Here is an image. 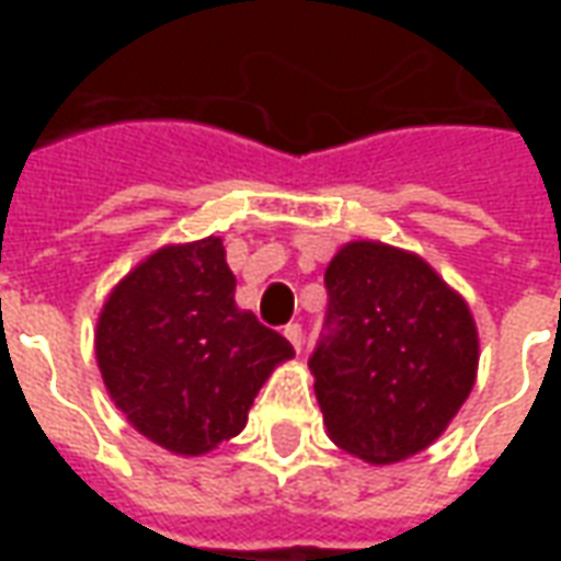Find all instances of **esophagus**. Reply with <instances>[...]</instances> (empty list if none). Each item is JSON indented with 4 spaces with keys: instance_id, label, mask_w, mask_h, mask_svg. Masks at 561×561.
<instances>
[{
    "instance_id": "esophagus-1",
    "label": "esophagus",
    "mask_w": 561,
    "mask_h": 561,
    "mask_svg": "<svg viewBox=\"0 0 561 561\" xmlns=\"http://www.w3.org/2000/svg\"><path fill=\"white\" fill-rule=\"evenodd\" d=\"M285 336H288V342L294 345V352H304V328L297 324V321H291V324H285Z\"/></svg>"
}]
</instances>
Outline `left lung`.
<instances>
[{
    "label": "left lung",
    "mask_w": 561,
    "mask_h": 561,
    "mask_svg": "<svg viewBox=\"0 0 561 561\" xmlns=\"http://www.w3.org/2000/svg\"><path fill=\"white\" fill-rule=\"evenodd\" d=\"M324 288L309 369L330 438L376 466L412 457L442 435L474 385L469 306L421 257L366 240L340 249Z\"/></svg>",
    "instance_id": "1"
}]
</instances>
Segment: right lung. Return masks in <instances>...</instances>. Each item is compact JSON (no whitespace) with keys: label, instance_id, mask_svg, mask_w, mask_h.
<instances>
[{"label":"right lung","instance_id":"obj_1","mask_svg":"<svg viewBox=\"0 0 561 561\" xmlns=\"http://www.w3.org/2000/svg\"><path fill=\"white\" fill-rule=\"evenodd\" d=\"M219 237L164 245L119 282L95 330L107 393L149 442L207 454L245 426L291 342L233 304Z\"/></svg>","mask_w":561,"mask_h":561}]
</instances>
